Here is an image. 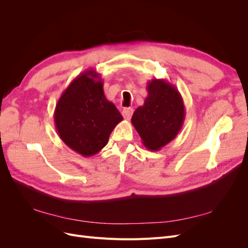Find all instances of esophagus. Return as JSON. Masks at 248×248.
<instances>
[{
    "label": "esophagus",
    "instance_id": "obj_1",
    "mask_svg": "<svg viewBox=\"0 0 248 248\" xmlns=\"http://www.w3.org/2000/svg\"><path fill=\"white\" fill-rule=\"evenodd\" d=\"M133 114V108H125L122 111V115L126 120H129Z\"/></svg>",
    "mask_w": 248,
    "mask_h": 248
}]
</instances>
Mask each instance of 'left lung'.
Listing matches in <instances>:
<instances>
[{
  "instance_id": "left-lung-1",
  "label": "left lung",
  "mask_w": 248,
  "mask_h": 248,
  "mask_svg": "<svg viewBox=\"0 0 248 248\" xmlns=\"http://www.w3.org/2000/svg\"><path fill=\"white\" fill-rule=\"evenodd\" d=\"M144 104L133 112L131 123L144 146L158 151L181 130L185 107L178 89L166 79L154 78L147 84Z\"/></svg>"
}]
</instances>
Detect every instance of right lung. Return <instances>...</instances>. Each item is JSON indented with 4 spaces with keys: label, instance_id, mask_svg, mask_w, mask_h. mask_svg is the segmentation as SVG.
<instances>
[{
    "label": "right lung",
    "instance_id": "obj_1",
    "mask_svg": "<svg viewBox=\"0 0 248 248\" xmlns=\"http://www.w3.org/2000/svg\"><path fill=\"white\" fill-rule=\"evenodd\" d=\"M54 120L65 144L89 157L107 146L111 131L123 117L104 95L99 73L89 69L74 78L62 93Z\"/></svg>",
    "mask_w": 248,
    "mask_h": 248
}]
</instances>
